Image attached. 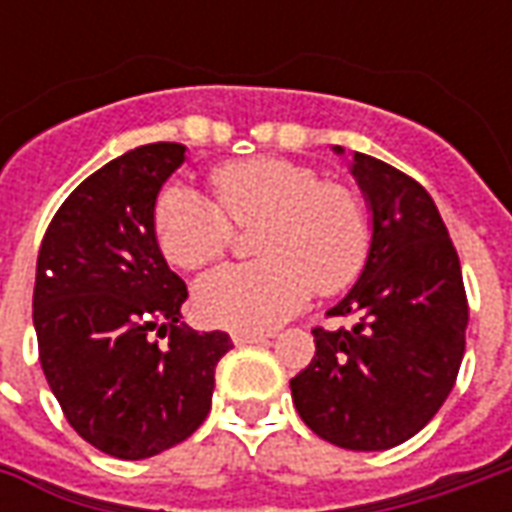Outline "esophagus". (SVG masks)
I'll list each match as a JSON object with an SVG mask.
<instances>
[{
	"label": "esophagus",
	"mask_w": 512,
	"mask_h": 512,
	"mask_svg": "<svg viewBox=\"0 0 512 512\" xmlns=\"http://www.w3.org/2000/svg\"><path fill=\"white\" fill-rule=\"evenodd\" d=\"M268 334L263 332H235L233 343L235 345H252V343H266Z\"/></svg>",
	"instance_id": "1"
}]
</instances>
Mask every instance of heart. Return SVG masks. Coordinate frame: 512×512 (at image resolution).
Listing matches in <instances>:
<instances>
[{"label":"heart","mask_w":512,"mask_h":512,"mask_svg":"<svg viewBox=\"0 0 512 512\" xmlns=\"http://www.w3.org/2000/svg\"><path fill=\"white\" fill-rule=\"evenodd\" d=\"M213 200L189 186L161 191L153 213L156 241L183 271L211 266L230 244V224H255L260 260L202 277L194 307L202 321L260 332L301 310L312 290L337 293L365 268L370 230L362 202L340 183L288 158L230 161L211 172Z\"/></svg>","instance_id":"1"}]
</instances>
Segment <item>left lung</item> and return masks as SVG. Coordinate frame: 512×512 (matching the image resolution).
<instances>
[{"label":"left lung","instance_id":"left-lung-1","mask_svg":"<svg viewBox=\"0 0 512 512\" xmlns=\"http://www.w3.org/2000/svg\"><path fill=\"white\" fill-rule=\"evenodd\" d=\"M332 150L345 153L340 145ZM351 175L373 233L362 274L329 315L356 321L334 332L312 329L315 356L290 392L321 439L376 452L411 439L447 400L469 307L461 260L428 191L365 153H351Z\"/></svg>","mask_w":512,"mask_h":512}]
</instances>
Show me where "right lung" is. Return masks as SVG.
I'll use <instances>...</instances> for the list:
<instances>
[{"instance_id":"add662e5","label":"right lung","mask_w":512,"mask_h":512,"mask_svg":"<svg viewBox=\"0 0 512 512\" xmlns=\"http://www.w3.org/2000/svg\"><path fill=\"white\" fill-rule=\"evenodd\" d=\"M183 161L178 142L109 161L62 202L38 252L40 367L71 428L123 461L158 455L200 428L216 362L233 348L224 332L180 323L189 290L158 249V191Z\"/></svg>"}]
</instances>
